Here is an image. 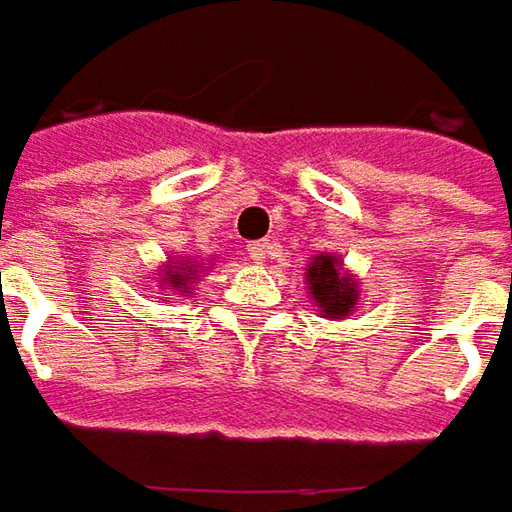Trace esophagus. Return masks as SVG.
Masks as SVG:
<instances>
[{
  "label": "esophagus",
  "instance_id": "34e87169",
  "mask_svg": "<svg viewBox=\"0 0 512 512\" xmlns=\"http://www.w3.org/2000/svg\"><path fill=\"white\" fill-rule=\"evenodd\" d=\"M270 250H273V244H270L268 239H262V242H250V244H247V253H250V259H253V262H262V259L268 256Z\"/></svg>",
  "mask_w": 512,
  "mask_h": 512
}]
</instances>
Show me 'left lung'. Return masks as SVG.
Segmentation results:
<instances>
[{
	"mask_svg": "<svg viewBox=\"0 0 512 512\" xmlns=\"http://www.w3.org/2000/svg\"><path fill=\"white\" fill-rule=\"evenodd\" d=\"M308 285L311 294L320 302L325 317L343 320L354 311L357 302V282L351 276L340 273V262L334 256H317L308 268Z\"/></svg>",
	"mask_w": 512,
	"mask_h": 512,
	"instance_id": "obj_1",
	"label": "left lung"
}]
</instances>
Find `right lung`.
<instances>
[{
    "mask_svg": "<svg viewBox=\"0 0 512 512\" xmlns=\"http://www.w3.org/2000/svg\"><path fill=\"white\" fill-rule=\"evenodd\" d=\"M184 270V268H181ZM181 270H169L167 273V279H169V285H172V288H181V285H184V282H187V279H190V273H181Z\"/></svg>",
    "mask_w": 512,
    "mask_h": 512,
    "instance_id": "1",
    "label": "right lung"
}]
</instances>
